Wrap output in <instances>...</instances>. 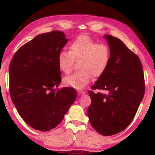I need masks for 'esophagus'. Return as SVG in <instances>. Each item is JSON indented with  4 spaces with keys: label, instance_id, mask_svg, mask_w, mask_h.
Wrapping results in <instances>:
<instances>
[{
    "label": "esophagus",
    "instance_id": "34e87169",
    "mask_svg": "<svg viewBox=\"0 0 155 155\" xmlns=\"http://www.w3.org/2000/svg\"><path fill=\"white\" fill-rule=\"evenodd\" d=\"M77 92H78V94L81 95H81H83L84 94H85V92L83 91H78Z\"/></svg>",
    "mask_w": 155,
    "mask_h": 155
}]
</instances>
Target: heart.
<instances>
[{"mask_svg":"<svg viewBox=\"0 0 155 155\" xmlns=\"http://www.w3.org/2000/svg\"><path fill=\"white\" fill-rule=\"evenodd\" d=\"M110 58V49L107 44L97 43L88 36L81 35L71 42L69 51L58 54L57 63L59 69L68 74L74 62H78L79 70L64 77L63 81L66 86L81 90L89 83L92 74L99 77L106 71Z\"/></svg>","mask_w":155,"mask_h":155,"instance_id":"obj_1","label":"heart"}]
</instances>
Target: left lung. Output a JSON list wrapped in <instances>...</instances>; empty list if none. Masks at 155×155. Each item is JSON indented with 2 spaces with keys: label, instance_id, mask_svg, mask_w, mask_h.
I'll use <instances>...</instances> for the list:
<instances>
[{
  "label": "left lung",
  "instance_id": "left-lung-1",
  "mask_svg": "<svg viewBox=\"0 0 155 155\" xmlns=\"http://www.w3.org/2000/svg\"><path fill=\"white\" fill-rule=\"evenodd\" d=\"M111 52L106 71L88 92L91 104L87 114L92 127L104 136L114 135L132 122L143 100L145 85L143 66L139 57L120 39L104 35Z\"/></svg>",
  "mask_w": 155,
  "mask_h": 155
}]
</instances>
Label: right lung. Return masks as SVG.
Returning <instances> with one entry per match:
<instances>
[{
  "label": "right lung",
  "instance_id": "obj_1",
  "mask_svg": "<svg viewBox=\"0 0 155 155\" xmlns=\"http://www.w3.org/2000/svg\"><path fill=\"white\" fill-rule=\"evenodd\" d=\"M68 41L59 31L39 35L18 49L10 64L12 101L25 123L36 130L55 128L77 98L73 88H55L61 81L57 57Z\"/></svg>",
  "mask_w": 155,
  "mask_h": 155
}]
</instances>
